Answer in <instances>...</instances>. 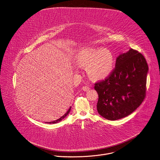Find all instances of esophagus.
Instances as JSON below:
<instances>
[{
  "mask_svg": "<svg viewBox=\"0 0 160 160\" xmlns=\"http://www.w3.org/2000/svg\"><path fill=\"white\" fill-rule=\"evenodd\" d=\"M82 89H83V91H89V90L90 89V88H89V86H83V87H82Z\"/></svg>",
  "mask_w": 160,
  "mask_h": 160,
  "instance_id": "1",
  "label": "esophagus"
}]
</instances>
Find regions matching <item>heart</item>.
<instances>
[{
	"mask_svg": "<svg viewBox=\"0 0 160 160\" xmlns=\"http://www.w3.org/2000/svg\"><path fill=\"white\" fill-rule=\"evenodd\" d=\"M77 64L88 67V74L95 80H102L111 74L114 66L112 52L107 49L86 47L81 49L76 55Z\"/></svg>",
	"mask_w": 160,
	"mask_h": 160,
	"instance_id": "b5f03b06",
	"label": "heart"
}]
</instances>
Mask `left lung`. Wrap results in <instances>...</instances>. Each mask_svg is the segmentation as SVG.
Instances as JSON below:
<instances>
[{"label":"left lung","instance_id":"obj_1","mask_svg":"<svg viewBox=\"0 0 160 160\" xmlns=\"http://www.w3.org/2000/svg\"><path fill=\"white\" fill-rule=\"evenodd\" d=\"M148 65L141 53L130 49L116 59L115 67L103 80L94 84L98 95V113L109 120L122 118L144 101Z\"/></svg>","mask_w":160,"mask_h":160}]
</instances>
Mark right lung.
Returning <instances> with one entry per match:
<instances>
[{
	"label": "right lung",
	"instance_id": "right-lung-1",
	"mask_svg": "<svg viewBox=\"0 0 160 160\" xmlns=\"http://www.w3.org/2000/svg\"><path fill=\"white\" fill-rule=\"evenodd\" d=\"M71 107L68 110V111L66 112V113L64 115H63L62 117H60V118H58V120H55V121H53V122H47V123H49V124H54V123H57V122H60V121H62L63 118H65V117L68 115V114L70 112V111H71Z\"/></svg>",
	"mask_w": 160,
	"mask_h": 160
}]
</instances>
